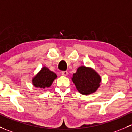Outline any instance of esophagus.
Instances as JSON below:
<instances>
[{"instance_id":"obj_1","label":"esophagus","mask_w":132,"mask_h":132,"mask_svg":"<svg viewBox=\"0 0 132 132\" xmlns=\"http://www.w3.org/2000/svg\"><path fill=\"white\" fill-rule=\"evenodd\" d=\"M61 74H62V75H63V76H67L68 72L66 71H62Z\"/></svg>"}]
</instances>
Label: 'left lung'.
<instances>
[{
  "instance_id": "8db88e82",
  "label": "left lung",
  "mask_w": 132,
  "mask_h": 132,
  "mask_svg": "<svg viewBox=\"0 0 132 132\" xmlns=\"http://www.w3.org/2000/svg\"><path fill=\"white\" fill-rule=\"evenodd\" d=\"M77 90L83 95H89L98 89L101 81L99 75L92 68L80 66L72 77Z\"/></svg>"
}]
</instances>
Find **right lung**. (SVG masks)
<instances>
[{
	"instance_id": "1",
	"label": "right lung",
	"mask_w": 132,
	"mask_h": 132,
	"mask_svg": "<svg viewBox=\"0 0 132 132\" xmlns=\"http://www.w3.org/2000/svg\"><path fill=\"white\" fill-rule=\"evenodd\" d=\"M57 77V76L55 73L50 71L49 69L44 66L33 78L32 83L34 87L43 90L51 87L54 80Z\"/></svg>"
}]
</instances>
